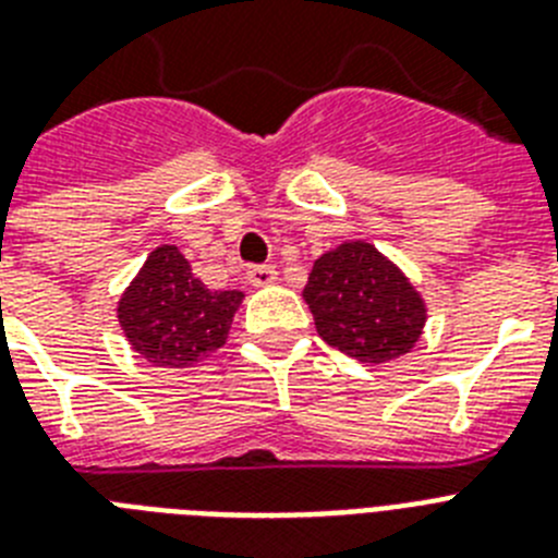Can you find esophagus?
<instances>
[{
  "mask_svg": "<svg viewBox=\"0 0 558 558\" xmlns=\"http://www.w3.org/2000/svg\"><path fill=\"white\" fill-rule=\"evenodd\" d=\"M279 279L274 265H254V268H247V282L254 284V288H268Z\"/></svg>",
  "mask_w": 558,
  "mask_h": 558,
  "instance_id": "esophagus-1",
  "label": "esophagus"
}]
</instances>
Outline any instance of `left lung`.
Returning a JSON list of instances; mask_svg holds the SVG:
<instances>
[{
    "instance_id": "8db88e82",
    "label": "left lung",
    "mask_w": 558,
    "mask_h": 558,
    "mask_svg": "<svg viewBox=\"0 0 558 558\" xmlns=\"http://www.w3.org/2000/svg\"><path fill=\"white\" fill-rule=\"evenodd\" d=\"M302 296L318 336L366 366L412 352L428 318L421 290L366 240H347L318 256Z\"/></svg>"
}]
</instances>
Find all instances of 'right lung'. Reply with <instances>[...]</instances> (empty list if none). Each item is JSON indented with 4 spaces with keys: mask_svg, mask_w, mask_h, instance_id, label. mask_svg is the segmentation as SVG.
<instances>
[{
    "mask_svg": "<svg viewBox=\"0 0 558 558\" xmlns=\"http://www.w3.org/2000/svg\"><path fill=\"white\" fill-rule=\"evenodd\" d=\"M242 290H208L178 245H157L118 299L116 316L141 359L189 369L226 344Z\"/></svg>",
    "mask_w": 558,
    "mask_h": 558,
    "instance_id": "right-lung-1",
    "label": "right lung"
}]
</instances>
